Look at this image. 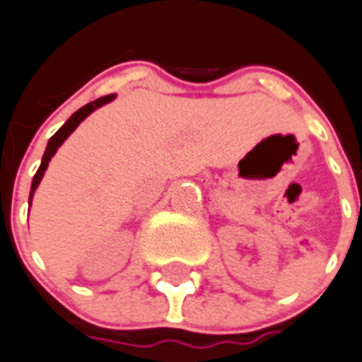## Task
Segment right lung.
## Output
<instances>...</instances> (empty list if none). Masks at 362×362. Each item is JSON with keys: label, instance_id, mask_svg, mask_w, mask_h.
<instances>
[{"label": "right lung", "instance_id": "add662e5", "mask_svg": "<svg viewBox=\"0 0 362 362\" xmlns=\"http://www.w3.org/2000/svg\"><path fill=\"white\" fill-rule=\"evenodd\" d=\"M114 97H115L114 93H110V95L99 97V99H95V101H93V103H88V105H84L83 108H81V110L75 112V114H73L71 117H69V119L66 121V123H64L62 127H60V129L57 130V132H54V136H51L49 144H47V148H45V153H44V158H42L40 167H38V171H36L35 178H33V186H31V195H29V202H31L33 195H35V189H36V187H38V184H40V180H42V176H44L45 169H47V165H49L51 156H53V154L57 153V148H59L60 145L64 144V139L68 138V136L71 134L73 130L77 129L78 123H81V121H83L84 117H86V115L92 114V112L95 110V108H99V106L106 105V103H110L112 99H114Z\"/></svg>", "mask_w": 362, "mask_h": 362}]
</instances>
